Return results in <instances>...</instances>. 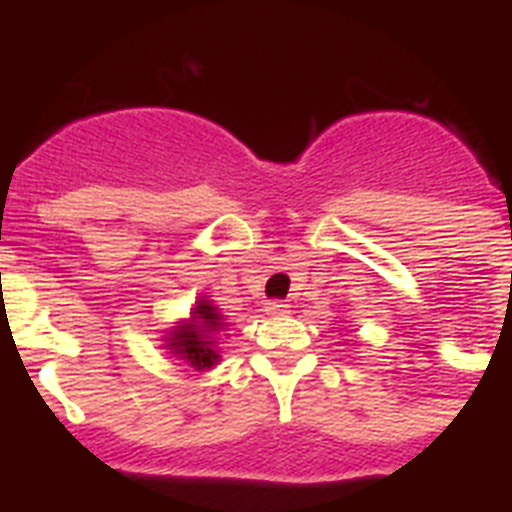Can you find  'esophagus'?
Masks as SVG:
<instances>
[{
    "label": "esophagus",
    "instance_id": "1",
    "mask_svg": "<svg viewBox=\"0 0 512 512\" xmlns=\"http://www.w3.org/2000/svg\"><path fill=\"white\" fill-rule=\"evenodd\" d=\"M265 311H268L270 317H286V314H291V306L286 301H268Z\"/></svg>",
    "mask_w": 512,
    "mask_h": 512
}]
</instances>
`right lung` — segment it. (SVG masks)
<instances>
[{"label":"right lung","mask_w":512,"mask_h":512,"mask_svg":"<svg viewBox=\"0 0 512 512\" xmlns=\"http://www.w3.org/2000/svg\"><path fill=\"white\" fill-rule=\"evenodd\" d=\"M224 330L226 322L219 306H213L208 296H198L190 317L175 322V327H170L162 337L164 350L177 361L190 363L195 371H208L221 361L219 335Z\"/></svg>","instance_id":"right-lung-1"}]
</instances>
